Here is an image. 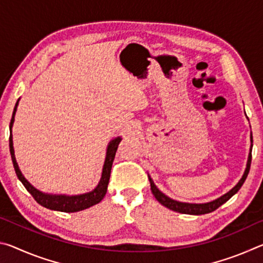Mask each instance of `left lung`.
<instances>
[{
	"label": "left lung",
	"instance_id": "1",
	"mask_svg": "<svg viewBox=\"0 0 263 263\" xmlns=\"http://www.w3.org/2000/svg\"><path fill=\"white\" fill-rule=\"evenodd\" d=\"M252 148H253V136L251 133V147H249V154H248V159H247V164H246V169H245L243 174L241 176V179L239 180V182L235 184L232 189L228 193L224 194L220 197H218L216 199H213L211 202H206V203H186V202H180L176 201V199H173L171 197H168L167 195H164L162 191H160L158 189V186L154 184L153 180L151 179V176L148 175L149 179V183H151V190L154 195V197L157 198V201L159 203H161L163 206H166L168 209H171L173 211L180 212V213H185V215H205V213H210L212 211H215L216 209L219 208L222 204L226 203L229 199L232 197L233 195H235L239 191V189L241 188V185L243 184L245 180L249 173V168H251V161H252Z\"/></svg>",
	"mask_w": 263,
	"mask_h": 263
}]
</instances>
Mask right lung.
<instances>
[{
  "mask_svg": "<svg viewBox=\"0 0 263 263\" xmlns=\"http://www.w3.org/2000/svg\"><path fill=\"white\" fill-rule=\"evenodd\" d=\"M18 102L15 105L14 112H12L11 122H10V138H9V147H10V154L12 159V163H14V168L16 172V175L18 180L23 183L25 189L33 196V198L37 201L38 204L42 206L50 209V210L54 211H61V212H78L82 211L84 209H88L95 204L100 203L106 194L108 190V184L110 180V173L111 167H112V162L115 159L116 152H117L118 145L122 140V137H116L115 139L111 140L106 147V155L103 164V169H102V176L101 180L94 190L89 191V193L80 194V195H55V194H47L43 193V191L38 190L37 188L30 183V182L25 179L24 175L22 174L21 169L18 167V163L16 161L15 157V149H14V141H12V125L15 122V115L17 111V106H18Z\"/></svg>",
  "mask_w": 263,
  "mask_h": 263,
  "instance_id": "obj_1",
  "label": "right lung"
}]
</instances>
